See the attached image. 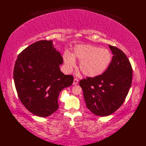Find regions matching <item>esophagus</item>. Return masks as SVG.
Masks as SVG:
<instances>
[{
    "label": "esophagus",
    "mask_w": 146,
    "mask_h": 146,
    "mask_svg": "<svg viewBox=\"0 0 146 146\" xmlns=\"http://www.w3.org/2000/svg\"><path fill=\"white\" fill-rule=\"evenodd\" d=\"M78 79H77V78H75V79H74L73 83V84L74 85L78 84Z\"/></svg>",
    "instance_id": "34e87169"
}]
</instances>
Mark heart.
<instances>
[{
  "label": "heart",
  "instance_id": "1",
  "mask_svg": "<svg viewBox=\"0 0 146 146\" xmlns=\"http://www.w3.org/2000/svg\"><path fill=\"white\" fill-rule=\"evenodd\" d=\"M64 61L68 71L75 65V58L80 62V69L83 75L95 77L103 74L112 60V54L109 49L90 44H80L75 46L73 54L66 52Z\"/></svg>",
  "mask_w": 146,
  "mask_h": 146
}]
</instances>
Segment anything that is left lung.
Segmentation results:
<instances>
[{
	"label": "left lung",
	"mask_w": 146,
	"mask_h": 146,
	"mask_svg": "<svg viewBox=\"0 0 146 146\" xmlns=\"http://www.w3.org/2000/svg\"><path fill=\"white\" fill-rule=\"evenodd\" d=\"M108 46L113 57L107 70L101 75L80 82L86 107L102 117L109 115L122 105L132 80V68L127 56L119 48Z\"/></svg>",
	"instance_id": "8db88e82"
}]
</instances>
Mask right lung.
I'll use <instances>...</instances> for the list:
<instances>
[{"instance_id":"1","label":"right lung","mask_w":146,"mask_h":146,"mask_svg":"<svg viewBox=\"0 0 146 146\" xmlns=\"http://www.w3.org/2000/svg\"><path fill=\"white\" fill-rule=\"evenodd\" d=\"M63 63L52 41H37L18 55L14 69L15 86L22 104L30 112L46 117L58 110L59 94L73 82V76L61 71Z\"/></svg>"}]
</instances>
